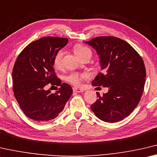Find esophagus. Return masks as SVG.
Instances as JSON below:
<instances>
[{"label": "esophagus", "instance_id": "esophagus-1", "mask_svg": "<svg viewBox=\"0 0 157 157\" xmlns=\"http://www.w3.org/2000/svg\"><path fill=\"white\" fill-rule=\"evenodd\" d=\"M73 91L75 92H83L84 90H83V89H81V88H73Z\"/></svg>", "mask_w": 157, "mask_h": 157}]
</instances>
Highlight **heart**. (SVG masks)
<instances>
[{
    "label": "heart",
    "instance_id": "obj_1",
    "mask_svg": "<svg viewBox=\"0 0 157 157\" xmlns=\"http://www.w3.org/2000/svg\"><path fill=\"white\" fill-rule=\"evenodd\" d=\"M74 52L76 55L79 58L82 59L86 56H92V51L88 47L85 46L78 44L74 47ZM65 55V51L63 50L58 51L56 53L54 59H53V65L56 68L60 69L63 66V57ZM88 76L86 74H78V73H72L67 78V81L71 84L76 86H81L82 81L85 78H87Z\"/></svg>",
    "mask_w": 157,
    "mask_h": 157
}]
</instances>
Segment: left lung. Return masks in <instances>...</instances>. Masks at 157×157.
<instances>
[{
    "mask_svg": "<svg viewBox=\"0 0 157 157\" xmlns=\"http://www.w3.org/2000/svg\"><path fill=\"white\" fill-rule=\"evenodd\" d=\"M97 51L102 71L92 81L94 86L108 87L91 110L100 120L116 122L136 108L144 90L146 70L143 58L129 43L113 36H100L86 42Z\"/></svg>",
    "mask_w": 157,
    "mask_h": 157,
    "instance_id": "obj_1",
    "label": "left lung"
}]
</instances>
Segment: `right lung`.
<instances>
[{"mask_svg": "<svg viewBox=\"0 0 157 157\" xmlns=\"http://www.w3.org/2000/svg\"><path fill=\"white\" fill-rule=\"evenodd\" d=\"M67 42V38H40L27 45L15 61L12 74L14 97L30 119L37 122L53 120L72 94L71 87L61 83L53 67L56 54ZM47 85L60 88L51 94L45 89Z\"/></svg>", "mask_w": 157, "mask_h": 157, "instance_id": "obj_1", "label": "right lung"}]
</instances>
